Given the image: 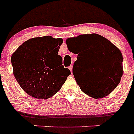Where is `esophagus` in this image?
<instances>
[{
  "instance_id": "obj_1",
  "label": "esophagus",
  "mask_w": 134,
  "mask_h": 134,
  "mask_svg": "<svg viewBox=\"0 0 134 134\" xmlns=\"http://www.w3.org/2000/svg\"><path fill=\"white\" fill-rule=\"evenodd\" d=\"M69 69H70V71H71V72L72 73V65H70L69 67Z\"/></svg>"
}]
</instances>
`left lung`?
Returning <instances> with one entry per match:
<instances>
[{"instance_id":"1","label":"left lung","mask_w":134,"mask_h":134,"mask_svg":"<svg viewBox=\"0 0 134 134\" xmlns=\"http://www.w3.org/2000/svg\"><path fill=\"white\" fill-rule=\"evenodd\" d=\"M68 49L78 54L72 73L81 90L93 98L108 95L115 89L123 74L122 54L108 40L96 34L80 35L66 40ZM81 58L87 61L83 79L74 72Z\"/></svg>"}]
</instances>
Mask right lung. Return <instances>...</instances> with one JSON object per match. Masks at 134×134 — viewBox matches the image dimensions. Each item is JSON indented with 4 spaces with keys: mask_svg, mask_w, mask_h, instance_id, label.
<instances>
[{
    "mask_svg": "<svg viewBox=\"0 0 134 134\" xmlns=\"http://www.w3.org/2000/svg\"><path fill=\"white\" fill-rule=\"evenodd\" d=\"M63 43L51 36L35 37L23 43L11 58L15 78L27 94L47 99L58 92L71 75L58 54Z\"/></svg>",
    "mask_w": 134,
    "mask_h": 134,
    "instance_id": "right-lung-1",
    "label": "right lung"
}]
</instances>
